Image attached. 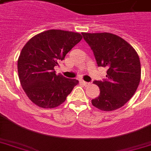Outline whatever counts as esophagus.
Segmentation results:
<instances>
[{"label":"esophagus","mask_w":151,"mask_h":151,"mask_svg":"<svg viewBox=\"0 0 151 151\" xmlns=\"http://www.w3.org/2000/svg\"><path fill=\"white\" fill-rule=\"evenodd\" d=\"M81 84H83V85H85V86H88V85H90L89 82H86V81H83V80L81 81Z\"/></svg>","instance_id":"34e87169"}]
</instances>
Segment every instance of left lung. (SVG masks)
<instances>
[{
	"label": "left lung",
	"mask_w": 151,
	"mask_h": 151,
	"mask_svg": "<svg viewBox=\"0 0 151 151\" xmlns=\"http://www.w3.org/2000/svg\"><path fill=\"white\" fill-rule=\"evenodd\" d=\"M99 66L107 67L106 79L95 81L100 90L92 100L95 107L112 111L122 107L135 94L141 78L140 60L133 47L110 33H81Z\"/></svg>",
	"instance_id": "obj_1"
}]
</instances>
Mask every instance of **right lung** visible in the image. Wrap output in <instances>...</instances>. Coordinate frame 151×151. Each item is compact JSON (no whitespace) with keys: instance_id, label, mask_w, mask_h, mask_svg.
Returning <instances> with one entry per match:
<instances>
[{"instance_id":"add662e5","label":"right lung","mask_w":151,"mask_h":151,"mask_svg":"<svg viewBox=\"0 0 151 151\" xmlns=\"http://www.w3.org/2000/svg\"><path fill=\"white\" fill-rule=\"evenodd\" d=\"M78 33L49 29L29 39L18 59L20 84L30 100L41 108H55L65 102L78 81L55 74L59 60L80 42Z\"/></svg>"}]
</instances>
